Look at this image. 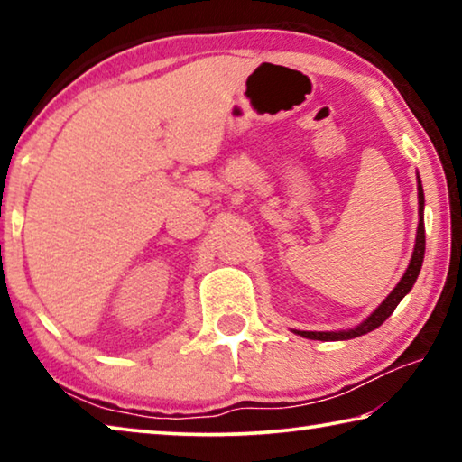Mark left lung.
Segmentation results:
<instances>
[{"instance_id": "left-lung-1", "label": "left lung", "mask_w": 462, "mask_h": 462, "mask_svg": "<svg viewBox=\"0 0 462 462\" xmlns=\"http://www.w3.org/2000/svg\"><path fill=\"white\" fill-rule=\"evenodd\" d=\"M418 232H416V246H413L411 259L408 269H405L403 277L400 279V283L393 287L385 300L381 301V306L373 311L371 316H366L365 322H361L350 330H338V332H308V330H293L295 334L303 336V338L310 340H324V342H334V340H350V338H358V336L373 332L374 328H379L385 319L393 314V310L400 306V301L405 295L411 291L413 283L420 275L421 263H424V253H426V230H424V187H421L420 175H418Z\"/></svg>"}]
</instances>
